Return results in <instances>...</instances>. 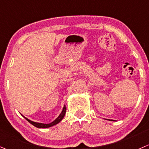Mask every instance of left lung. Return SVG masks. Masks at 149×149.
<instances>
[{"label":"left lung","instance_id":"left-lung-1","mask_svg":"<svg viewBox=\"0 0 149 149\" xmlns=\"http://www.w3.org/2000/svg\"><path fill=\"white\" fill-rule=\"evenodd\" d=\"M110 121H113V120H110Z\"/></svg>","mask_w":149,"mask_h":149}]
</instances>
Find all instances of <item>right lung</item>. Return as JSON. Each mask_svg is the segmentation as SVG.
<instances>
[{"instance_id": "1", "label": "right lung", "mask_w": 149, "mask_h": 149, "mask_svg": "<svg viewBox=\"0 0 149 149\" xmlns=\"http://www.w3.org/2000/svg\"><path fill=\"white\" fill-rule=\"evenodd\" d=\"M65 113H66V107L64 106V108H63V111H62V113H60V116H58V117L57 118V119H55V120L54 121V122H52V123L50 124H42V123H38V122H33V121H30V119H27V118L24 117V119H26V120L28 121L29 122H30L31 125H33V126L36 127L38 128H47V127H52L54 126V125H57V124H58L59 122H60V121L62 120V119L64 118L65 115Z\"/></svg>"}]
</instances>
